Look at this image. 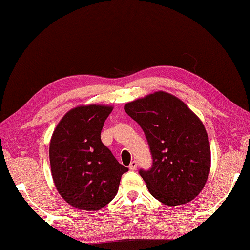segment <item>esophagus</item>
Listing matches in <instances>:
<instances>
[{"instance_id":"obj_1","label":"esophagus","mask_w":250,"mask_h":250,"mask_svg":"<svg viewBox=\"0 0 250 250\" xmlns=\"http://www.w3.org/2000/svg\"><path fill=\"white\" fill-rule=\"evenodd\" d=\"M137 162L136 161H133L131 164H130V166H128V168H130V170H132V171H135L136 169H137Z\"/></svg>"}]
</instances>
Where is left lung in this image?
<instances>
[{
  "label": "left lung",
  "instance_id": "left-lung-1",
  "mask_svg": "<svg viewBox=\"0 0 250 250\" xmlns=\"http://www.w3.org/2000/svg\"><path fill=\"white\" fill-rule=\"evenodd\" d=\"M125 110L140 125L150 147L152 167L139 173L151 196L168 206L195 199L211 168L202 120L184 102L163 90L128 102Z\"/></svg>",
  "mask_w": 250,
  "mask_h": 250
}]
</instances>
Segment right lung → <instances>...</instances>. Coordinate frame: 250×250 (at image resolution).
<instances>
[{"instance_id": "add662e5", "label": "right lung", "mask_w": 250, "mask_h": 250, "mask_svg": "<svg viewBox=\"0 0 250 250\" xmlns=\"http://www.w3.org/2000/svg\"><path fill=\"white\" fill-rule=\"evenodd\" d=\"M112 106L80 105L60 120L49 143L54 186L69 205L98 211L116 196L122 175L120 165L101 141V131Z\"/></svg>"}]
</instances>
